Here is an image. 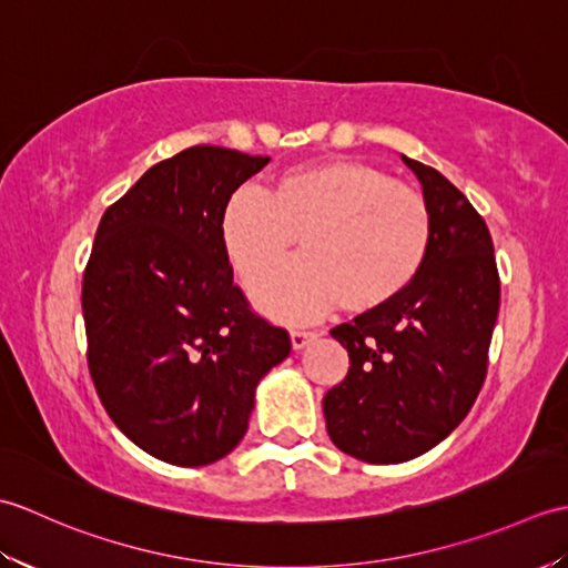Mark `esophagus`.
Here are the masks:
<instances>
[{
  "mask_svg": "<svg viewBox=\"0 0 568 568\" xmlns=\"http://www.w3.org/2000/svg\"><path fill=\"white\" fill-rule=\"evenodd\" d=\"M315 336H317L315 329H291L293 348H305L312 339H315Z\"/></svg>",
  "mask_w": 568,
  "mask_h": 568,
  "instance_id": "esophagus-1",
  "label": "esophagus"
}]
</instances>
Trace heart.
Wrapping results in <instances>:
<instances>
[{
    "instance_id": "heart-1",
    "label": "heart",
    "mask_w": 568,
    "mask_h": 568,
    "mask_svg": "<svg viewBox=\"0 0 568 568\" xmlns=\"http://www.w3.org/2000/svg\"><path fill=\"white\" fill-rule=\"evenodd\" d=\"M303 239L305 258L256 287L281 317L339 305L376 310L419 275L432 244V216L417 190L361 161H320L275 178L271 190H236L222 212V241L251 285L277 268Z\"/></svg>"
}]
</instances>
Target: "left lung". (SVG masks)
Returning <instances> with one entry per match:
<instances>
[{
	"mask_svg": "<svg viewBox=\"0 0 568 568\" xmlns=\"http://www.w3.org/2000/svg\"><path fill=\"white\" fill-rule=\"evenodd\" d=\"M403 161L432 216L427 261L390 303L332 329L348 373L324 395L332 442L368 464L409 462L458 427L486 381L500 307L484 216L439 171Z\"/></svg>",
	"mask_w": 568,
	"mask_h": 568,
	"instance_id": "1",
	"label": "left lung"
}]
</instances>
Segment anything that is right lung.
I'll return each instance as SVG.
<instances>
[{
    "instance_id": "add662e5",
    "label": "right lung",
    "mask_w": 568,
    "mask_h": 568,
    "mask_svg": "<svg viewBox=\"0 0 568 568\" xmlns=\"http://www.w3.org/2000/svg\"><path fill=\"white\" fill-rule=\"evenodd\" d=\"M192 146L155 163L102 214L82 275L88 368L114 425L143 452L204 466L244 439L258 381L291 334L234 283L222 212L268 163Z\"/></svg>"
}]
</instances>
